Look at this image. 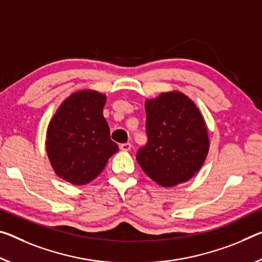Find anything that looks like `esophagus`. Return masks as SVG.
I'll return each mask as SVG.
<instances>
[{
    "instance_id": "obj_1",
    "label": "esophagus",
    "mask_w": 262,
    "mask_h": 262,
    "mask_svg": "<svg viewBox=\"0 0 262 262\" xmlns=\"http://www.w3.org/2000/svg\"><path fill=\"white\" fill-rule=\"evenodd\" d=\"M132 147H133L132 143H129V142H126V143H121V144H120V149H121V150H123V151L130 150Z\"/></svg>"
}]
</instances>
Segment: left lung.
Here are the masks:
<instances>
[{"label":"left lung","mask_w":262,"mask_h":262,"mask_svg":"<svg viewBox=\"0 0 262 262\" xmlns=\"http://www.w3.org/2000/svg\"><path fill=\"white\" fill-rule=\"evenodd\" d=\"M148 142L136 152L140 167L162 186L189 181L204 163L209 139L196 105L180 92L146 102Z\"/></svg>","instance_id":"8db88e82"}]
</instances>
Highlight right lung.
<instances>
[{
    "instance_id": "right-lung-1",
    "label": "right lung",
    "mask_w": 262,
    "mask_h": 262,
    "mask_svg": "<svg viewBox=\"0 0 262 262\" xmlns=\"http://www.w3.org/2000/svg\"><path fill=\"white\" fill-rule=\"evenodd\" d=\"M106 97L94 91L73 93L61 103L49 124L47 150L56 173L74 185L99 176L119 150L102 115Z\"/></svg>"
}]
</instances>
